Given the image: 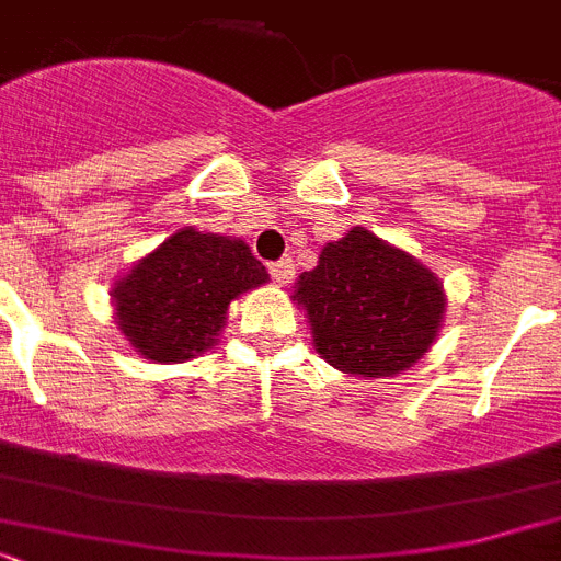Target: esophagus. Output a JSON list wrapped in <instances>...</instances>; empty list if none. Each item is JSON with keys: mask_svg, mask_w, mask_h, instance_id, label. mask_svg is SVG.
<instances>
[{"mask_svg": "<svg viewBox=\"0 0 561 561\" xmlns=\"http://www.w3.org/2000/svg\"><path fill=\"white\" fill-rule=\"evenodd\" d=\"M271 276H274V282H279V285H287V282H290L296 276L294 260L274 262V265H271Z\"/></svg>", "mask_w": 561, "mask_h": 561, "instance_id": "obj_1", "label": "esophagus"}]
</instances>
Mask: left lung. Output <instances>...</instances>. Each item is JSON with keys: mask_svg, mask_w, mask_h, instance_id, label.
Returning a JSON list of instances; mask_svg holds the SVG:
<instances>
[{"mask_svg": "<svg viewBox=\"0 0 561 561\" xmlns=\"http://www.w3.org/2000/svg\"><path fill=\"white\" fill-rule=\"evenodd\" d=\"M290 299L305 310L316 353L364 381L421 362L446 313L443 282L412 253L362 226L321 248Z\"/></svg>", "mask_w": 561, "mask_h": 561, "instance_id": "left-lung-1", "label": "left lung"}]
</instances>
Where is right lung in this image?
Returning <instances> with one entry per match:
<instances>
[{"label": "right lung", "instance_id": "right-lung-1", "mask_svg": "<svg viewBox=\"0 0 561 561\" xmlns=\"http://www.w3.org/2000/svg\"><path fill=\"white\" fill-rule=\"evenodd\" d=\"M267 279L237 237L178 228L115 279V324L146 362H192L220 341L231 301Z\"/></svg>", "mask_w": 561, "mask_h": 561}]
</instances>
